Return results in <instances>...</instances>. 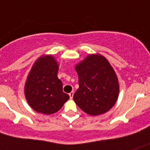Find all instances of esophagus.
Instances as JSON below:
<instances>
[{"instance_id": "1", "label": "esophagus", "mask_w": 150, "mask_h": 150, "mask_svg": "<svg viewBox=\"0 0 150 150\" xmlns=\"http://www.w3.org/2000/svg\"><path fill=\"white\" fill-rule=\"evenodd\" d=\"M73 96H74V92H71L70 93H69V96H70V99H72Z\"/></svg>"}]
</instances>
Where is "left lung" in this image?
Masks as SVG:
<instances>
[{
    "instance_id": "8db88e82",
    "label": "left lung",
    "mask_w": 150,
    "mask_h": 150,
    "mask_svg": "<svg viewBox=\"0 0 150 150\" xmlns=\"http://www.w3.org/2000/svg\"><path fill=\"white\" fill-rule=\"evenodd\" d=\"M75 68L79 85L73 96L75 103L92 116L111 109L118 98L119 82L107 59L101 54H89Z\"/></svg>"
}]
</instances>
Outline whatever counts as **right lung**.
Instances as JSON below:
<instances>
[{
  "instance_id": "obj_1",
  "label": "right lung",
  "mask_w": 150,
  "mask_h": 150,
  "mask_svg": "<svg viewBox=\"0 0 150 150\" xmlns=\"http://www.w3.org/2000/svg\"><path fill=\"white\" fill-rule=\"evenodd\" d=\"M59 64L50 54L40 57L32 67L25 83L24 93L35 111L46 115L56 113L69 99L57 77Z\"/></svg>"
}]
</instances>
